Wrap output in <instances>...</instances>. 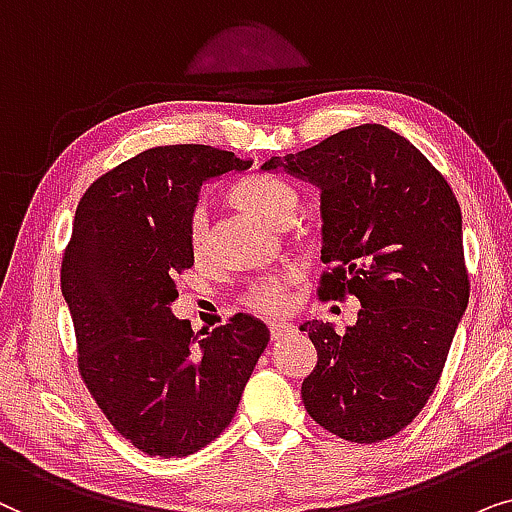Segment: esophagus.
Listing matches in <instances>:
<instances>
[{
    "label": "esophagus",
    "mask_w": 512,
    "mask_h": 512,
    "mask_svg": "<svg viewBox=\"0 0 512 512\" xmlns=\"http://www.w3.org/2000/svg\"><path fill=\"white\" fill-rule=\"evenodd\" d=\"M292 330H295V325H290V323H271L269 325L271 342H278V339L292 335Z\"/></svg>",
    "instance_id": "esophagus-1"
}]
</instances>
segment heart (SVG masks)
<instances>
[{"instance_id": "heart-1", "label": "heart", "mask_w": 512, "mask_h": 512, "mask_svg": "<svg viewBox=\"0 0 512 512\" xmlns=\"http://www.w3.org/2000/svg\"><path fill=\"white\" fill-rule=\"evenodd\" d=\"M229 199L245 213L274 224V227H288L299 210V196L295 189L288 182L269 175H252L248 180L238 182L231 189ZM189 248H192L196 260H201L208 250V220L203 210H196L192 224H189ZM292 278H295L292 271H276V274L255 278L243 290L241 302L262 316H278L290 306Z\"/></svg>"}]
</instances>
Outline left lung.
I'll return each instance as SVG.
<instances>
[{
  "mask_svg": "<svg viewBox=\"0 0 512 512\" xmlns=\"http://www.w3.org/2000/svg\"><path fill=\"white\" fill-rule=\"evenodd\" d=\"M262 168L320 187L318 297L363 306L344 335L320 320L299 327L318 351L302 384L306 412L349 442L391 438L424 410L468 306L459 201L410 140L379 124Z\"/></svg>",
  "mask_w": 512,
  "mask_h": 512,
  "instance_id": "1",
  "label": "left lung"
}]
</instances>
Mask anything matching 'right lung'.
Here are the masks:
<instances>
[{"label":"right lung","instance_id":"obj_1","mask_svg":"<svg viewBox=\"0 0 512 512\" xmlns=\"http://www.w3.org/2000/svg\"><path fill=\"white\" fill-rule=\"evenodd\" d=\"M250 168L208 145L147 149L81 196L60 267L77 365L109 424L140 452H199L234 419L257 358L262 320L236 313L213 332L177 320L175 276L194 267L189 224L210 177Z\"/></svg>","mask_w":512,"mask_h":512}]
</instances>
